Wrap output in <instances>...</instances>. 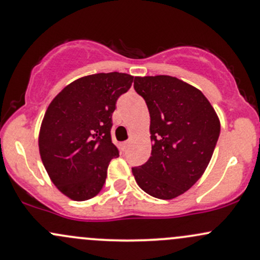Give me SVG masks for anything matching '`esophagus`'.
<instances>
[{
    "instance_id": "esophagus-1",
    "label": "esophagus",
    "mask_w": 260,
    "mask_h": 260,
    "mask_svg": "<svg viewBox=\"0 0 260 260\" xmlns=\"http://www.w3.org/2000/svg\"><path fill=\"white\" fill-rule=\"evenodd\" d=\"M129 140H126V142H123V143H122V147H123L124 149H126L127 147H128V145H129Z\"/></svg>"
}]
</instances>
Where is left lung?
I'll use <instances>...</instances> for the list:
<instances>
[{
  "label": "left lung",
  "mask_w": 260,
  "mask_h": 260,
  "mask_svg": "<svg viewBox=\"0 0 260 260\" xmlns=\"http://www.w3.org/2000/svg\"><path fill=\"white\" fill-rule=\"evenodd\" d=\"M150 115L151 155L132 174L145 193L174 199L207 170L220 134L215 110L196 86L171 76L134 78Z\"/></svg>",
  "instance_id": "obj_1"
}]
</instances>
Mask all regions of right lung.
Masks as SVG:
<instances>
[{
    "mask_svg": "<svg viewBox=\"0 0 260 260\" xmlns=\"http://www.w3.org/2000/svg\"><path fill=\"white\" fill-rule=\"evenodd\" d=\"M127 73H98L64 86L45 112L39 153L56 188L76 202L88 201L105 183L118 150L111 142L116 100L132 85Z\"/></svg>",
    "mask_w": 260,
    "mask_h": 260,
    "instance_id": "obj_1",
    "label": "right lung"
}]
</instances>
